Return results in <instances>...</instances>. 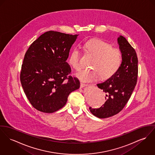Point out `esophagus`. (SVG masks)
I'll list each match as a JSON object with an SVG mask.
<instances>
[{
	"mask_svg": "<svg viewBox=\"0 0 155 155\" xmlns=\"http://www.w3.org/2000/svg\"><path fill=\"white\" fill-rule=\"evenodd\" d=\"M87 85H88L86 84H84L81 83L80 84V88H84V87H86Z\"/></svg>",
	"mask_w": 155,
	"mask_h": 155,
	"instance_id": "1",
	"label": "esophagus"
}]
</instances>
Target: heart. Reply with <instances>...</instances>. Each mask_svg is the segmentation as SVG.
<instances>
[{
    "mask_svg": "<svg viewBox=\"0 0 155 155\" xmlns=\"http://www.w3.org/2000/svg\"><path fill=\"white\" fill-rule=\"evenodd\" d=\"M84 48L85 51L92 55L90 67L76 74V77L84 83H91L100 78L105 80L112 77L119 70L122 62V55L119 50L113 48L107 42L93 39L87 41ZM81 54L77 48L72 50L68 58V63L72 68L78 71L81 68Z\"/></svg>",
    "mask_w": 155,
    "mask_h": 155,
    "instance_id": "heart-1",
    "label": "heart"
}]
</instances>
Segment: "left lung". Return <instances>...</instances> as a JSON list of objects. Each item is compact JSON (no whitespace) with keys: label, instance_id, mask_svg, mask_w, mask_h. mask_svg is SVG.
<instances>
[{"label":"left lung","instance_id":"1","mask_svg":"<svg viewBox=\"0 0 155 155\" xmlns=\"http://www.w3.org/2000/svg\"><path fill=\"white\" fill-rule=\"evenodd\" d=\"M122 62L117 72L102 83L97 84L106 94V101L98 108L90 107L91 113L100 119L118 114L126 106L137 83L138 59L134 49L123 36L117 39Z\"/></svg>","mask_w":155,"mask_h":155}]
</instances>
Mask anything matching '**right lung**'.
<instances>
[{
  "mask_svg": "<svg viewBox=\"0 0 155 155\" xmlns=\"http://www.w3.org/2000/svg\"><path fill=\"white\" fill-rule=\"evenodd\" d=\"M78 35L49 31L30 45L24 57L20 80L25 94L37 110L52 113L67 103L70 94L80 88L66 62Z\"/></svg>",
  "mask_w": 155,
  "mask_h": 155,
  "instance_id": "obj_1",
  "label": "right lung"
}]
</instances>
